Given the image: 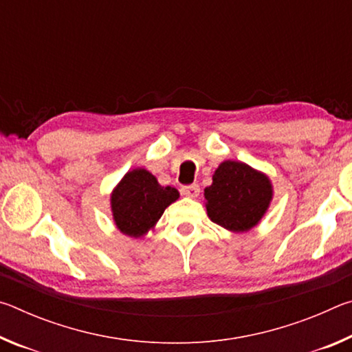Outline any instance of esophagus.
<instances>
[{
	"label": "esophagus",
	"mask_w": 352,
	"mask_h": 352,
	"mask_svg": "<svg viewBox=\"0 0 352 352\" xmlns=\"http://www.w3.org/2000/svg\"><path fill=\"white\" fill-rule=\"evenodd\" d=\"M199 192H200L199 184H189V186H183L182 188V194L186 195V197H190V199L197 197Z\"/></svg>",
	"instance_id": "1"
}]
</instances>
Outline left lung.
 <instances>
[{
	"label": "left lung",
	"mask_w": 352,
	"mask_h": 352,
	"mask_svg": "<svg viewBox=\"0 0 352 352\" xmlns=\"http://www.w3.org/2000/svg\"><path fill=\"white\" fill-rule=\"evenodd\" d=\"M273 199L270 178L242 162L226 160L205 188L208 217L233 233H247L261 222Z\"/></svg>",
	"instance_id": "left-lung-1"
}]
</instances>
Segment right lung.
Instances as JSON below:
<instances>
[{"label":"right lung","instance_id":"1","mask_svg":"<svg viewBox=\"0 0 352 352\" xmlns=\"http://www.w3.org/2000/svg\"><path fill=\"white\" fill-rule=\"evenodd\" d=\"M178 197L175 188L162 186L148 170H129L110 197L116 228L126 236L142 237L153 230L166 208Z\"/></svg>","mask_w":352,"mask_h":352}]
</instances>
